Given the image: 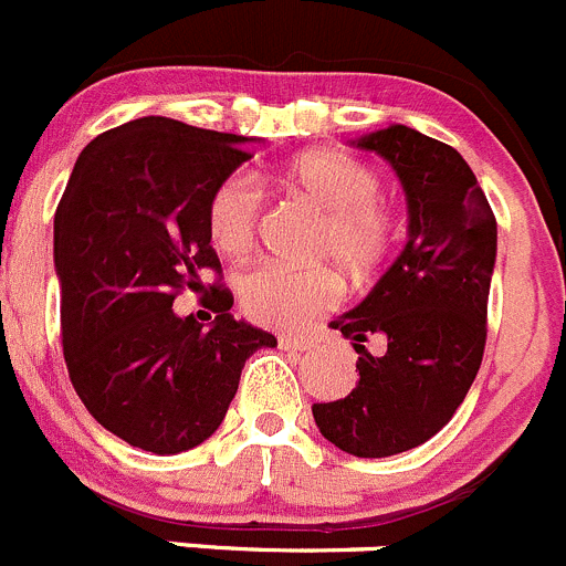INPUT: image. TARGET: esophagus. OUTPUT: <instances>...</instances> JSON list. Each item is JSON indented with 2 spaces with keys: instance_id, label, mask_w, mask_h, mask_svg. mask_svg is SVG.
<instances>
[{
  "instance_id": "1",
  "label": "esophagus",
  "mask_w": 566,
  "mask_h": 566,
  "mask_svg": "<svg viewBox=\"0 0 566 566\" xmlns=\"http://www.w3.org/2000/svg\"><path fill=\"white\" fill-rule=\"evenodd\" d=\"M279 345H282L284 350H310L312 345H315V339L301 337V334H282V337H279Z\"/></svg>"
}]
</instances>
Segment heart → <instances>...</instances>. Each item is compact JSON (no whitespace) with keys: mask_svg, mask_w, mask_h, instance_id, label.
<instances>
[{"mask_svg":"<svg viewBox=\"0 0 566 566\" xmlns=\"http://www.w3.org/2000/svg\"><path fill=\"white\" fill-rule=\"evenodd\" d=\"M293 193L323 212L315 238V260L334 262L354 282L376 276L398 240V216L381 193L376 166L348 151H306L282 171ZM262 196L245 174H229L210 196L207 232L227 256L251 249L260 223ZM240 306L260 326H298L339 298V279L332 268L256 265L240 276Z\"/></svg>","mask_w":566,"mask_h":566,"instance_id":"obj_1","label":"heart"}]
</instances>
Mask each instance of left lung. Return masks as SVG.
Returning <instances> with one entry per match:
<instances>
[{"label": "left lung", "mask_w": 566, "mask_h": 566, "mask_svg": "<svg viewBox=\"0 0 566 566\" xmlns=\"http://www.w3.org/2000/svg\"><path fill=\"white\" fill-rule=\"evenodd\" d=\"M356 146L381 155L398 174L409 240L367 298L332 321L354 339L359 381L345 398L312 406V415L339 451L384 459L431 440L475 381L497 223L453 146L403 124L370 132ZM367 342L382 350L370 355Z\"/></svg>", "instance_id": "obj_1"}]
</instances>
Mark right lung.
<instances>
[{
  "label": "right lung",
  "instance_id": "add662e5",
  "mask_svg": "<svg viewBox=\"0 0 566 566\" xmlns=\"http://www.w3.org/2000/svg\"><path fill=\"white\" fill-rule=\"evenodd\" d=\"M245 144L160 115L129 120L82 149L54 212L71 384L104 429L160 457L216 434L245 359L276 345L234 321L232 293L218 283L210 329L172 312L182 289H203L207 270L221 282L207 205L251 157Z\"/></svg>",
  "mask_w": 566,
  "mask_h": 566
}]
</instances>
